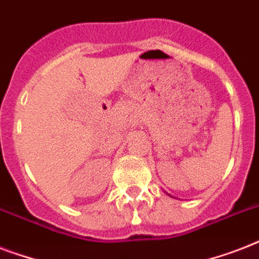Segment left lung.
<instances>
[{"mask_svg":"<svg viewBox=\"0 0 259 259\" xmlns=\"http://www.w3.org/2000/svg\"><path fill=\"white\" fill-rule=\"evenodd\" d=\"M165 193H166V192H165ZM166 195H169V193H166ZM169 196H170V197H173V196H172V195H169Z\"/></svg>","mask_w":259,"mask_h":259,"instance_id":"8db88e82","label":"left lung"}]
</instances>
